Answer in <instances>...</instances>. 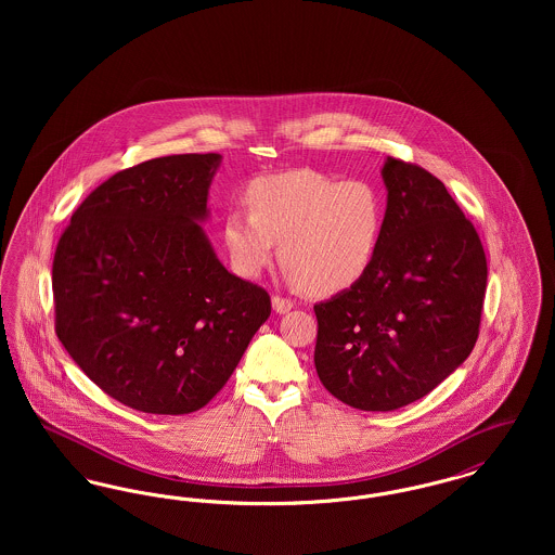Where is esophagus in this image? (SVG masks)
I'll return each instance as SVG.
<instances>
[{
  "mask_svg": "<svg viewBox=\"0 0 555 555\" xmlns=\"http://www.w3.org/2000/svg\"><path fill=\"white\" fill-rule=\"evenodd\" d=\"M293 306H295V304H293L291 299H285V297H281V295H274V297H272V310H274L276 314H287Z\"/></svg>",
  "mask_w": 555,
  "mask_h": 555,
  "instance_id": "1",
  "label": "esophagus"
}]
</instances>
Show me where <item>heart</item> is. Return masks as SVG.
<instances>
[{
	"instance_id": "1",
	"label": "heart",
	"mask_w": 555,
	"mask_h": 555,
	"mask_svg": "<svg viewBox=\"0 0 555 555\" xmlns=\"http://www.w3.org/2000/svg\"><path fill=\"white\" fill-rule=\"evenodd\" d=\"M249 211L231 210L222 238L238 274L258 276L276 256L312 295L358 285L376 258L385 202L364 181H337L314 170L262 177L247 191Z\"/></svg>"
}]
</instances>
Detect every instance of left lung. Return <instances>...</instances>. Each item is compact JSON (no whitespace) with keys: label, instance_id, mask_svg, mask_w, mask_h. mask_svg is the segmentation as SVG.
Returning a JSON list of instances; mask_svg holds the SVG:
<instances>
[{"label":"left lung","instance_id":"obj_1","mask_svg":"<svg viewBox=\"0 0 555 555\" xmlns=\"http://www.w3.org/2000/svg\"><path fill=\"white\" fill-rule=\"evenodd\" d=\"M387 210L376 258L351 289L314 306V364L331 396L391 412L430 393L470 356L487 287L473 222L446 185L387 158Z\"/></svg>","mask_w":555,"mask_h":555}]
</instances>
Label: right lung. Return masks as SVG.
<instances>
[{
    "label": "right lung",
    "instance_id": "1",
    "mask_svg": "<svg viewBox=\"0 0 555 555\" xmlns=\"http://www.w3.org/2000/svg\"><path fill=\"white\" fill-rule=\"evenodd\" d=\"M220 162L181 154L116 172L55 247L57 339L104 393L145 414L204 408L270 317L268 293L229 272L202 227Z\"/></svg>",
    "mask_w": 555,
    "mask_h": 555
}]
</instances>
